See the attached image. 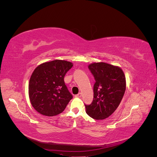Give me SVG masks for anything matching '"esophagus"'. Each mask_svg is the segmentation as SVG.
Listing matches in <instances>:
<instances>
[{
  "label": "esophagus",
  "mask_w": 157,
  "mask_h": 157,
  "mask_svg": "<svg viewBox=\"0 0 157 157\" xmlns=\"http://www.w3.org/2000/svg\"><path fill=\"white\" fill-rule=\"evenodd\" d=\"M75 97L76 98H80V97H82V93H78V94H77V95H75Z\"/></svg>",
  "instance_id": "34e87169"
}]
</instances>
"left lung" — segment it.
<instances>
[{
  "label": "left lung",
  "instance_id": "1",
  "mask_svg": "<svg viewBox=\"0 0 157 157\" xmlns=\"http://www.w3.org/2000/svg\"><path fill=\"white\" fill-rule=\"evenodd\" d=\"M96 82L94 99L90 105H85L86 113L96 120H103L115 111L124 96L126 78L122 70L103 62L88 65Z\"/></svg>",
  "mask_w": 157,
  "mask_h": 157
}]
</instances>
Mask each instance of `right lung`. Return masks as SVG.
<instances>
[{
    "mask_svg": "<svg viewBox=\"0 0 157 157\" xmlns=\"http://www.w3.org/2000/svg\"><path fill=\"white\" fill-rule=\"evenodd\" d=\"M73 63L56 59L42 63L29 80V96L32 106L42 115L52 117L62 113L73 98L64 77Z\"/></svg>",
    "mask_w": 157,
    "mask_h": 157,
    "instance_id": "1",
    "label": "right lung"
}]
</instances>
